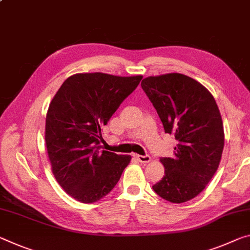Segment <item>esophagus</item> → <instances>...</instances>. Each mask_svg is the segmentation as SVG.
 <instances>
[{"instance_id": "obj_1", "label": "esophagus", "mask_w": 250, "mask_h": 250, "mask_svg": "<svg viewBox=\"0 0 250 250\" xmlns=\"http://www.w3.org/2000/svg\"><path fill=\"white\" fill-rule=\"evenodd\" d=\"M136 158H137V160H139L141 162V164H146V162H149L150 160H151V157L148 156V154H146V156H140V154H136Z\"/></svg>"}]
</instances>
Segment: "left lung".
Masks as SVG:
<instances>
[{
    "label": "left lung",
    "instance_id": "obj_1",
    "mask_svg": "<svg viewBox=\"0 0 250 250\" xmlns=\"http://www.w3.org/2000/svg\"><path fill=\"white\" fill-rule=\"evenodd\" d=\"M141 86L165 132L178 141L175 156L160 159L165 176L152 189L170 203H186L203 191L219 167L225 142L220 111L208 89L185 74L148 77Z\"/></svg>",
    "mask_w": 250,
    "mask_h": 250
}]
</instances>
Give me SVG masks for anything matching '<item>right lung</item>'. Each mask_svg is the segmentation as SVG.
Listing matches in <instances>:
<instances>
[{
    "label": "right lung",
    "instance_id": "add662e5",
    "mask_svg": "<svg viewBox=\"0 0 250 250\" xmlns=\"http://www.w3.org/2000/svg\"><path fill=\"white\" fill-rule=\"evenodd\" d=\"M141 79L77 73L62 83L50 102L45 119L47 156L58 184L75 200H100L130 164V154L101 151V128Z\"/></svg>",
    "mask_w": 250,
    "mask_h": 250
}]
</instances>
